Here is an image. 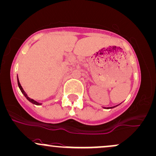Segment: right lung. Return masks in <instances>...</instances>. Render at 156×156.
<instances>
[{"instance_id":"right-lung-1","label":"right lung","mask_w":156,"mask_h":156,"mask_svg":"<svg viewBox=\"0 0 156 156\" xmlns=\"http://www.w3.org/2000/svg\"><path fill=\"white\" fill-rule=\"evenodd\" d=\"M18 87H19V88H20V91L22 92V93L23 94V95H24V96L27 98V99H28L29 101H30V102H32V104H36V105H40V103H38V102H37V101H35V100H33V99H32V98H30V97L28 96V95H27V93H26V92H24V90H23V87H21V85H20V82H19V80H18Z\"/></svg>"}]
</instances>
